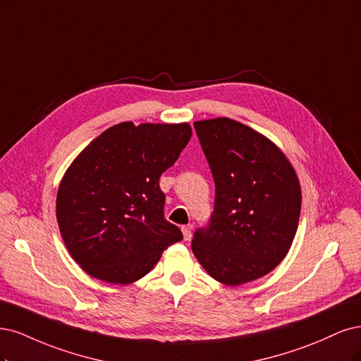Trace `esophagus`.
Listing matches in <instances>:
<instances>
[{"mask_svg": "<svg viewBox=\"0 0 361 361\" xmlns=\"http://www.w3.org/2000/svg\"><path fill=\"white\" fill-rule=\"evenodd\" d=\"M181 231H183L184 240H185V241H190V240H192V229H190L189 226H183Z\"/></svg>", "mask_w": 361, "mask_h": 361, "instance_id": "1", "label": "esophagus"}]
</instances>
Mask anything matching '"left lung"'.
<instances>
[{
  "mask_svg": "<svg viewBox=\"0 0 361 361\" xmlns=\"http://www.w3.org/2000/svg\"><path fill=\"white\" fill-rule=\"evenodd\" d=\"M216 185L214 212L195 231L192 250L216 281L237 286L270 273L295 237L297 173L269 137L231 118L196 121Z\"/></svg>",
  "mask_w": 361,
  "mask_h": 361,
  "instance_id": "left-lung-1",
  "label": "left lung"
}]
</instances>
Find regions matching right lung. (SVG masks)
Wrapping results in <instances>:
<instances>
[{
    "label": "right lung",
    "mask_w": 361,
    "mask_h": 361,
    "mask_svg": "<svg viewBox=\"0 0 361 361\" xmlns=\"http://www.w3.org/2000/svg\"><path fill=\"white\" fill-rule=\"evenodd\" d=\"M181 124H115L68 166L56 195V220L72 258L92 277L127 285L183 240L165 219L159 180L188 145Z\"/></svg>",
    "instance_id": "right-lung-1"
}]
</instances>
